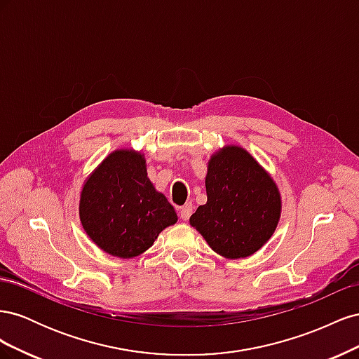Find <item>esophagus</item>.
Returning <instances> with one entry per match:
<instances>
[{
  "mask_svg": "<svg viewBox=\"0 0 359 359\" xmlns=\"http://www.w3.org/2000/svg\"><path fill=\"white\" fill-rule=\"evenodd\" d=\"M191 212H193V208H191V203H186V205H182L181 208H180V217L181 219L184 220V222H187L189 219H190V215H191Z\"/></svg>",
  "mask_w": 359,
  "mask_h": 359,
  "instance_id": "obj_1",
  "label": "esophagus"
}]
</instances>
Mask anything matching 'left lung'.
<instances>
[{
    "label": "left lung",
    "instance_id": "obj_1",
    "mask_svg": "<svg viewBox=\"0 0 359 359\" xmlns=\"http://www.w3.org/2000/svg\"><path fill=\"white\" fill-rule=\"evenodd\" d=\"M206 201L190 224L224 257L256 253L274 233L281 210L280 193L262 166L240 147H226L208 163Z\"/></svg>",
    "mask_w": 359,
    "mask_h": 359
}]
</instances>
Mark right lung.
<instances>
[{
	"label": "right lung",
	"mask_w": 359,
	"mask_h": 359,
	"mask_svg": "<svg viewBox=\"0 0 359 359\" xmlns=\"http://www.w3.org/2000/svg\"><path fill=\"white\" fill-rule=\"evenodd\" d=\"M79 215L85 232L103 252L130 259L148 250L178 217L147 177L145 158L119 149L83 184Z\"/></svg>",
	"instance_id": "1"
}]
</instances>
